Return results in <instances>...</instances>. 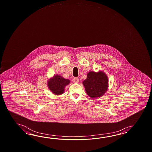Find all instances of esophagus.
<instances>
[{"mask_svg": "<svg viewBox=\"0 0 152 152\" xmlns=\"http://www.w3.org/2000/svg\"><path fill=\"white\" fill-rule=\"evenodd\" d=\"M74 82H75V83H78V82H79V79H78V77H74Z\"/></svg>", "mask_w": 152, "mask_h": 152, "instance_id": "obj_1", "label": "esophagus"}]
</instances>
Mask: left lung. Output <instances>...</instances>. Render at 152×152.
<instances>
[{
	"instance_id": "8db88e82",
	"label": "left lung",
	"mask_w": 152,
	"mask_h": 152,
	"mask_svg": "<svg viewBox=\"0 0 152 152\" xmlns=\"http://www.w3.org/2000/svg\"><path fill=\"white\" fill-rule=\"evenodd\" d=\"M83 85L88 96L92 99H96L103 96L107 91L108 78L102 71L98 72L90 71L83 81Z\"/></svg>"
}]
</instances>
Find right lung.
I'll list each match as a JSON object with an SVG mask.
<instances>
[{"label": "right lung", "instance_id": "obj_1", "mask_svg": "<svg viewBox=\"0 0 152 152\" xmlns=\"http://www.w3.org/2000/svg\"><path fill=\"white\" fill-rule=\"evenodd\" d=\"M70 82V80L65 79L59 75H55L48 80V87L52 93L56 95H60L64 93L65 87Z\"/></svg>", "mask_w": 152, "mask_h": 152}]
</instances>
